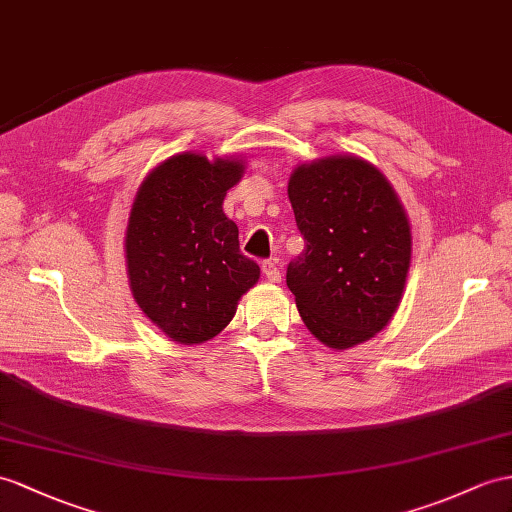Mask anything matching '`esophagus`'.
<instances>
[{"label":"esophagus","instance_id":"obj_1","mask_svg":"<svg viewBox=\"0 0 512 512\" xmlns=\"http://www.w3.org/2000/svg\"><path fill=\"white\" fill-rule=\"evenodd\" d=\"M263 273H265V278L269 282H280L282 280V273H280V267L276 265V260H265Z\"/></svg>","mask_w":512,"mask_h":512}]
</instances>
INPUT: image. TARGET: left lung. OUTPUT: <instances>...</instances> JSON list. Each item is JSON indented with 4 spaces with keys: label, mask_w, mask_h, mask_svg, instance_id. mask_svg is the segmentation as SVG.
<instances>
[{
    "label": "left lung",
    "mask_w": 512,
    "mask_h": 512,
    "mask_svg": "<svg viewBox=\"0 0 512 512\" xmlns=\"http://www.w3.org/2000/svg\"><path fill=\"white\" fill-rule=\"evenodd\" d=\"M289 199L306 247L286 286L306 328L332 350L369 341L395 315L410 267V223L371 162L328 156L299 165Z\"/></svg>",
    "instance_id": "obj_1"
}]
</instances>
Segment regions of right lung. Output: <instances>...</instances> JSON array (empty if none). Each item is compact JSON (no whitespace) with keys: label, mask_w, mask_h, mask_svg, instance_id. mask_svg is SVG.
Wrapping results in <instances>:
<instances>
[{"label":"right lung","mask_w":512,"mask_h":512,"mask_svg":"<svg viewBox=\"0 0 512 512\" xmlns=\"http://www.w3.org/2000/svg\"><path fill=\"white\" fill-rule=\"evenodd\" d=\"M243 171V160L184 152L160 162L136 191L126 230L130 289L171 341L213 339L260 278L223 213V197Z\"/></svg>","instance_id":"add662e5"}]
</instances>
